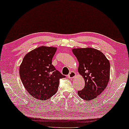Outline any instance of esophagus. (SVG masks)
Returning a JSON list of instances; mask_svg holds the SVG:
<instances>
[{
    "label": "esophagus",
    "mask_w": 129,
    "mask_h": 129,
    "mask_svg": "<svg viewBox=\"0 0 129 129\" xmlns=\"http://www.w3.org/2000/svg\"><path fill=\"white\" fill-rule=\"evenodd\" d=\"M76 74L75 72H71L69 74L68 76L69 78H70V79H73V78H74V77H75L76 76Z\"/></svg>",
    "instance_id": "1"
}]
</instances>
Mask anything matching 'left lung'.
Instances as JSON below:
<instances>
[{
	"label": "left lung",
	"mask_w": 129,
	"mask_h": 129,
	"mask_svg": "<svg viewBox=\"0 0 129 129\" xmlns=\"http://www.w3.org/2000/svg\"><path fill=\"white\" fill-rule=\"evenodd\" d=\"M79 65L78 72L84 78L85 86L77 91L82 99L89 101L101 94L110 79V62L103 53L96 49H73Z\"/></svg>",
	"instance_id": "1"
}]
</instances>
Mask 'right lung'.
<instances>
[{
	"mask_svg": "<svg viewBox=\"0 0 129 129\" xmlns=\"http://www.w3.org/2000/svg\"><path fill=\"white\" fill-rule=\"evenodd\" d=\"M56 50L54 47H39L26 54L20 66L24 87L37 99L45 100L55 94L59 80L66 77L52 64Z\"/></svg>",
	"mask_w": 129,
	"mask_h": 129,
	"instance_id": "obj_1",
	"label": "right lung"
}]
</instances>
